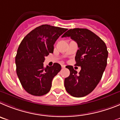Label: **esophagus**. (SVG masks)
<instances>
[{"instance_id":"34e87169","label":"esophagus","mask_w":120,"mask_h":120,"mask_svg":"<svg viewBox=\"0 0 120 120\" xmlns=\"http://www.w3.org/2000/svg\"><path fill=\"white\" fill-rule=\"evenodd\" d=\"M61 68H65V66H66L64 64H61Z\"/></svg>"}]
</instances>
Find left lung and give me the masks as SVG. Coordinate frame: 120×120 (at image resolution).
Here are the masks:
<instances>
[{"label":"left lung","mask_w":120,"mask_h":120,"mask_svg":"<svg viewBox=\"0 0 120 120\" xmlns=\"http://www.w3.org/2000/svg\"><path fill=\"white\" fill-rule=\"evenodd\" d=\"M63 37H71L77 43L75 65L81 68L78 73L72 66H67L70 75L64 79L66 90L73 97H84L93 91L102 78L107 64V47L99 36L87 29H70Z\"/></svg>","instance_id":"8db88e82"}]
</instances>
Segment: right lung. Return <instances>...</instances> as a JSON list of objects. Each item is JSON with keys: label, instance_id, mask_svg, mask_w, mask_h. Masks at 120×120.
I'll list each match as a JSON object with an SVG mask.
<instances>
[{"label": "right lung", "instance_id": "add662e5", "mask_svg": "<svg viewBox=\"0 0 120 120\" xmlns=\"http://www.w3.org/2000/svg\"><path fill=\"white\" fill-rule=\"evenodd\" d=\"M68 29L44 24L24 38L15 57L16 71L21 86L28 93L41 96L51 87L52 79L60 71V64L44 66L45 57L52 53L54 44Z\"/></svg>", "mask_w": 120, "mask_h": 120}]
</instances>
